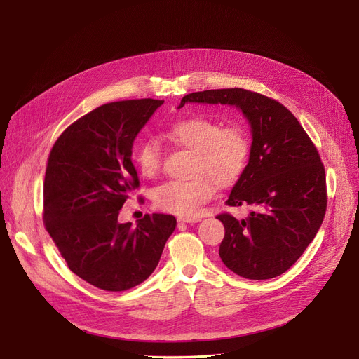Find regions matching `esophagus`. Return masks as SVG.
<instances>
[{
  "label": "esophagus",
  "instance_id": "obj_1",
  "mask_svg": "<svg viewBox=\"0 0 359 359\" xmlns=\"http://www.w3.org/2000/svg\"><path fill=\"white\" fill-rule=\"evenodd\" d=\"M180 223H198L201 222L199 217H178Z\"/></svg>",
  "mask_w": 359,
  "mask_h": 359
}]
</instances>
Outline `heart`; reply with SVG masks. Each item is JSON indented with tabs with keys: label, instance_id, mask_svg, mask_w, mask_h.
I'll use <instances>...</instances> for the list:
<instances>
[{
	"label": "heart",
	"instance_id": "heart-1",
	"mask_svg": "<svg viewBox=\"0 0 359 359\" xmlns=\"http://www.w3.org/2000/svg\"><path fill=\"white\" fill-rule=\"evenodd\" d=\"M168 137L173 145L193 154L190 180L169 181L153 193L156 208L178 215H193L220 187H231L241 178L252 142L240 124L224 126L206 116L184 118L172 124ZM136 165L147 178H156L161 149L156 139H147L136 149Z\"/></svg>",
	"mask_w": 359,
	"mask_h": 359
}]
</instances>
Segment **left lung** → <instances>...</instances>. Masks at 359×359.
<instances>
[{
  "mask_svg": "<svg viewBox=\"0 0 359 359\" xmlns=\"http://www.w3.org/2000/svg\"><path fill=\"white\" fill-rule=\"evenodd\" d=\"M233 104L252 126L248 165L226 205H248L247 219L217 215L224 226L219 255L250 280L281 276L316 236L327 211V178L320 156L293 114L274 99L243 88L206 90L186 103Z\"/></svg>",
  "mask_w": 359,
  "mask_h": 359,
  "instance_id": "8db88e82",
  "label": "left lung"
}]
</instances>
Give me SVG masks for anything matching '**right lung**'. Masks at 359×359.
Wrapping results in <instances>:
<instances>
[{"label": "right lung", "mask_w": 359, "mask_h": 359, "mask_svg": "<svg viewBox=\"0 0 359 359\" xmlns=\"http://www.w3.org/2000/svg\"><path fill=\"white\" fill-rule=\"evenodd\" d=\"M163 103L99 106L64 130L50 149L43 223L72 273L103 290L123 292L145 281L175 231V217L168 214H145L136 227L118 220L139 187L135 137Z\"/></svg>", "instance_id": "1"}]
</instances>
